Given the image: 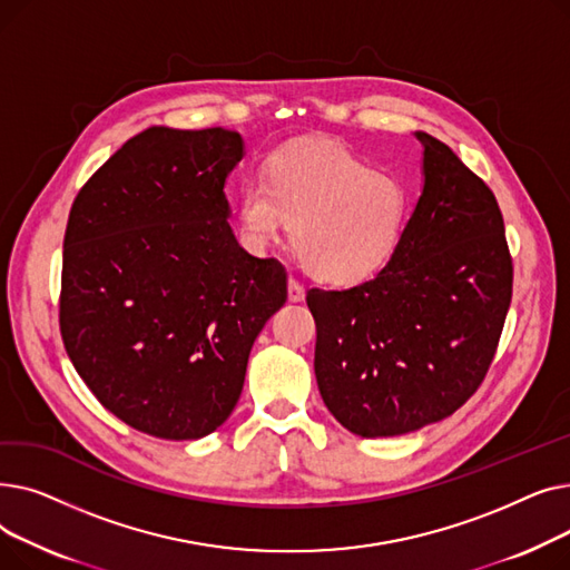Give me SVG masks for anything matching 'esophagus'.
Here are the masks:
<instances>
[{"mask_svg": "<svg viewBox=\"0 0 570 570\" xmlns=\"http://www.w3.org/2000/svg\"><path fill=\"white\" fill-rule=\"evenodd\" d=\"M288 301L291 303H303L305 301V286L297 279H288Z\"/></svg>", "mask_w": 570, "mask_h": 570, "instance_id": "esophagus-1", "label": "esophagus"}]
</instances>
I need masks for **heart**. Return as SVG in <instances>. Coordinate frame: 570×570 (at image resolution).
I'll use <instances>...</instances> for the list:
<instances>
[{"label": "heart", "instance_id": "1", "mask_svg": "<svg viewBox=\"0 0 570 570\" xmlns=\"http://www.w3.org/2000/svg\"><path fill=\"white\" fill-rule=\"evenodd\" d=\"M265 175L247 177L239 191V222L254 247L279 243L291 224L303 267L337 286L372 277L395 254L411 215L402 179L331 142L282 147Z\"/></svg>", "mask_w": 570, "mask_h": 570}]
</instances>
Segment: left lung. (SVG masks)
Wrapping results in <instances>:
<instances>
[{
  "instance_id": "1",
  "label": "left lung",
  "mask_w": 570,
  "mask_h": 570,
  "mask_svg": "<svg viewBox=\"0 0 570 570\" xmlns=\"http://www.w3.org/2000/svg\"><path fill=\"white\" fill-rule=\"evenodd\" d=\"M423 142V194L376 277L307 291L321 397L353 434L400 436L453 415L483 383L513 295L494 194L445 142Z\"/></svg>"
}]
</instances>
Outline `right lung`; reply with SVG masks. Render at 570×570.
I'll return each mask as SVG.
<instances>
[{
	"instance_id": "right-lung-1",
	"label": "right lung",
	"mask_w": 570,
	"mask_h": 570,
	"mask_svg": "<svg viewBox=\"0 0 570 570\" xmlns=\"http://www.w3.org/2000/svg\"><path fill=\"white\" fill-rule=\"evenodd\" d=\"M237 131L149 127L78 191L65 233L59 331L95 397L138 432H215L249 351L286 303V269L237 245L226 177Z\"/></svg>"
}]
</instances>
